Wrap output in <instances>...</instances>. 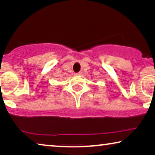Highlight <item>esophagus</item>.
I'll return each instance as SVG.
<instances>
[{
  "instance_id": "esophagus-1",
  "label": "esophagus",
  "mask_w": 155,
  "mask_h": 155,
  "mask_svg": "<svg viewBox=\"0 0 155 155\" xmlns=\"http://www.w3.org/2000/svg\"><path fill=\"white\" fill-rule=\"evenodd\" d=\"M81 72H77V73H74V75H76V76H77V75H81Z\"/></svg>"
}]
</instances>
